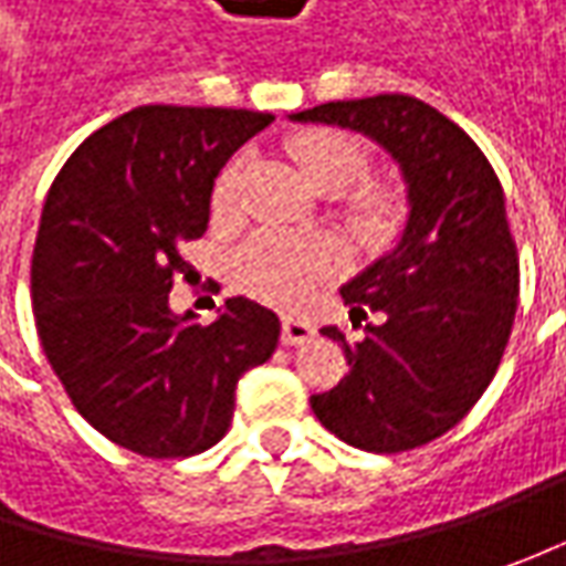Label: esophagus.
Returning <instances> with one entry per match:
<instances>
[{
  "instance_id": "esophagus-1",
  "label": "esophagus",
  "mask_w": 566,
  "mask_h": 566,
  "mask_svg": "<svg viewBox=\"0 0 566 566\" xmlns=\"http://www.w3.org/2000/svg\"><path fill=\"white\" fill-rule=\"evenodd\" d=\"M315 324L312 321H298V317H283V334L280 339L286 346H302V343H312L315 339Z\"/></svg>"
}]
</instances>
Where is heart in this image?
Returning <instances> with one entry per match:
<instances>
[{
	"instance_id": "obj_1",
	"label": "heart",
	"mask_w": 566,
	"mask_h": 566,
	"mask_svg": "<svg viewBox=\"0 0 566 566\" xmlns=\"http://www.w3.org/2000/svg\"><path fill=\"white\" fill-rule=\"evenodd\" d=\"M293 157L312 191H343L365 172V150L356 138L339 132H317L293 144ZM242 164H229L213 186V213L220 220L239 213ZM339 271V254L327 242L293 239L280 232H258L232 258V276L245 293L271 305L298 308Z\"/></svg>"
}]
</instances>
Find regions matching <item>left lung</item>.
I'll list each match as a JSON object with an SVG mask.
<instances>
[{
  "label": "left lung",
  "mask_w": 566,
  "mask_h": 566,
  "mask_svg": "<svg viewBox=\"0 0 566 566\" xmlns=\"http://www.w3.org/2000/svg\"><path fill=\"white\" fill-rule=\"evenodd\" d=\"M375 142L397 164L406 220L394 245L339 286L359 343L346 378L315 394L317 422L339 441L400 453L441 438L497 371L520 293L504 191L460 125L406 94L334 99L290 116Z\"/></svg>",
  "instance_id": "1"
}]
</instances>
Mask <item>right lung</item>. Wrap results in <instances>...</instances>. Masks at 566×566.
Listing matches in <instances>:
<instances>
[{
    "label": "right lung",
    "mask_w": 566,
    "mask_h": 566,
    "mask_svg": "<svg viewBox=\"0 0 566 566\" xmlns=\"http://www.w3.org/2000/svg\"><path fill=\"white\" fill-rule=\"evenodd\" d=\"M271 113L138 106L77 147L46 195L31 264L40 346L113 444L191 457L229 431L239 378L280 339L271 308L227 298L210 324L169 308L179 245L210 223L227 160Z\"/></svg>",
    "instance_id": "right-lung-1"
}]
</instances>
